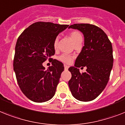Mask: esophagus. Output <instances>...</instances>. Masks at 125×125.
I'll use <instances>...</instances> for the list:
<instances>
[{"mask_svg":"<svg viewBox=\"0 0 125 125\" xmlns=\"http://www.w3.org/2000/svg\"><path fill=\"white\" fill-rule=\"evenodd\" d=\"M64 70H68V68H69L68 66H67V65L64 64Z\"/></svg>","mask_w":125,"mask_h":125,"instance_id":"esophagus-1","label":"esophagus"}]
</instances>
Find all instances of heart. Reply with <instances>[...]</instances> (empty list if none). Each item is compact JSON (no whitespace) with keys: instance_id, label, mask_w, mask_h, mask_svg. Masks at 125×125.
I'll return each mask as SVG.
<instances>
[{"instance_id":"obj_1","label":"heart","mask_w":125,"mask_h":125,"mask_svg":"<svg viewBox=\"0 0 125 125\" xmlns=\"http://www.w3.org/2000/svg\"><path fill=\"white\" fill-rule=\"evenodd\" d=\"M69 36L70 38H71V40H72V42H73L74 44H77L78 43L82 42L83 40V38H82V35L80 31L75 30V31H72L69 33ZM58 43H59V38L56 37L55 38V40L53 41V48L54 49L56 50L57 47H58ZM58 60L60 61L61 62H63L64 64H69L72 63V61H73L74 57L72 56L71 55L67 54V53H62L61 55L58 57Z\"/></svg>"}]
</instances>
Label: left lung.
Here are the masks:
<instances>
[{"instance_id":"8db88e82","label":"left lung","mask_w":125,"mask_h":125,"mask_svg":"<svg viewBox=\"0 0 125 125\" xmlns=\"http://www.w3.org/2000/svg\"><path fill=\"white\" fill-rule=\"evenodd\" d=\"M69 28L79 30L84 36V46L75 66L68 69L72 73L69 87L77 100L89 102L97 98L108 83L114 60L112 43L105 32L94 25L75 23ZM81 66H86V72H79Z\"/></svg>"}]
</instances>
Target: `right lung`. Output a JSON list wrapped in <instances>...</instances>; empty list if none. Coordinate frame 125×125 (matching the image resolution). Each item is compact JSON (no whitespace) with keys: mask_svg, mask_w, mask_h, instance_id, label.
I'll return each mask as SVG.
<instances>
[{"mask_svg":"<svg viewBox=\"0 0 125 125\" xmlns=\"http://www.w3.org/2000/svg\"><path fill=\"white\" fill-rule=\"evenodd\" d=\"M68 26L38 21L28 27L18 37L13 68L20 88L33 102H46L55 94L64 65L50 57L55 54V38ZM48 58L52 65L45 70L42 62Z\"/></svg>","mask_w":125,"mask_h":125,"instance_id":"right-lung-1","label":"right lung"}]
</instances>
